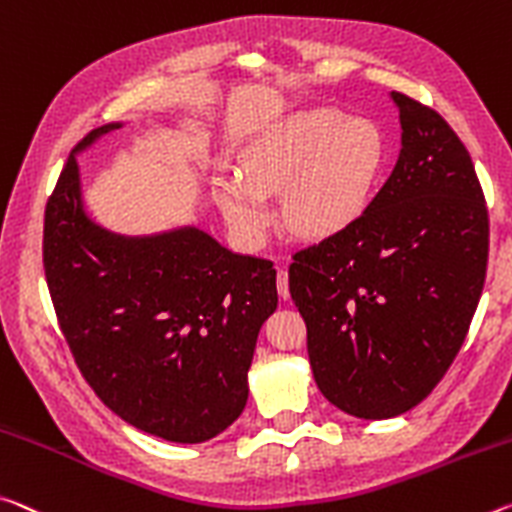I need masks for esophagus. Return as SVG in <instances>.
<instances>
[{"label": "esophagus", "mask_w": 512, "mask_h": 512, "mask_svg": "<svg viewBox=\"0 0 512 512\" xmlns=\"http://www.w3.org/2000/svg\"><path fill=\"white\" fill-rule=\"evenodd\" d=\"M275 285H278V294L282 300L289 298V273L287 269H278V278H275Z\"/></svg>", "instance_id": "obj_1"}]
</instances>
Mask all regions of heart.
Returning <instances> with one entry per match:
<instances>
[{
  "instance_id": "heart-1",
  "label": "heart",
  "mask_w": 512,
  "mask_h": 512,
  "mask_svg": "<svg viewBox=\"0 0 512 512\" xmlns=\"http://www.w3.org/2000/svg\"><path fill=\"white\" fill-rule=\"evenodd\" d=\"M380 129L328 107L287 113L243 154V177L225 186V216L246 241L271 221L266 196L282 193V225L300 239H328L367 214L383 180Z\"/></svg>"
}]
</instances>
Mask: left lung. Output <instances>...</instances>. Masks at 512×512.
Here are the masks:
<instances>
[{
	"instance_id": "8db88e82",
	"label": "left lung",
	"mask_w": 512,
	"mask_h": 512,
	"mask_svg": "<svg viewBox=\"0 0 512 512\" xmlns=\"http://www.w3.org/2000/svg\"><path fill=\"white\" fill-rule=\"evenodd\" d=\"M399 161L358 223L296 250L289 291L321 394L389 419L433 392L465 342L490 221L472 157L435 109L392 93Z\"/></svg>"
}]
</instances>
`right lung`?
<instances>
[{
  "mask_svg": "<svg viewBox=\"0 0 512 512\" xmlns=\"http://www.w3.org/2000/svg\"><path fill=\"white\" fill-rule=\"evenodd\" d=\"M116 127L93 129L77 150ZM43 266L81 376L120 419L198 444L241 415L259 328L278 307L273 262L193 227L152 239L104 232L84 214L70 154L45 207Z\"/></svg>",
  "mask_w": 512,
  "mask_h": 512,
  "instance_id": "1",
  "label": "right lung"
}]
</instances>
